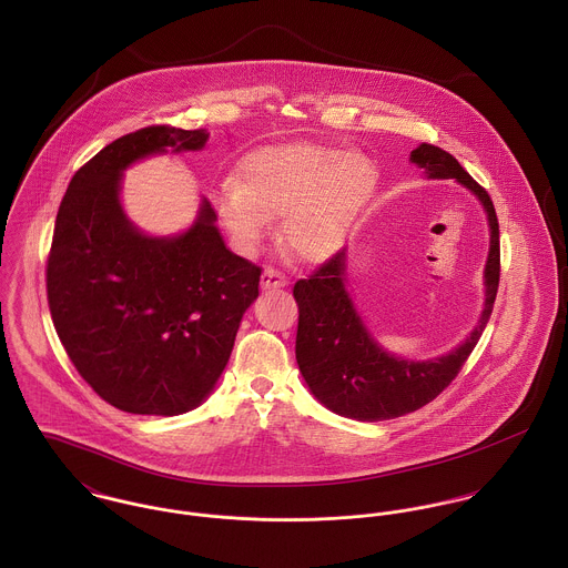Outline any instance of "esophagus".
I'll list each match as a JSON object with an SVG mask.
<instances>
[{
	"instance_id": "34e87169",
	"label": "esophagus",
	"mask_w": 568,
	"mask_h": 568,
	"mask_svg": "<svg viewBox=\"0 0 568 568\" xmlns=\"http://www.w3.org/2000/svg\"><path fill=\"white\" fill-rule=\"evenodd\" d=\"M290 281L285 274H281L278 270L274 267H265L263 274H261V287L263 290H278V287H285Z\"/></svg>"
}]
</instances>
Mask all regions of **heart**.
Masks as SVG:
<instances>
[{
	"mask_svg": "<svg viewBox=\"0 0 568 568\" xmlns=\"http://www.w3.org/2000/svg\"><path fill=\"white\" fill-rule=\"evenodd\" d=\"M377 187V168L362 152L317 143H287L248 154L240 183L217 191V211L248 253L281 217V242L301 261L320 263L346 242Z\"/></svg>",
	"mask_w": 568,
	"mask_h": 568,
	"instance_id": "obj_1",
	"label": "heart"
}]
</instances>
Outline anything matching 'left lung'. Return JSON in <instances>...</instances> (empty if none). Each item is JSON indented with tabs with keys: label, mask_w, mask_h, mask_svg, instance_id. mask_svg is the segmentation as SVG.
Returning a JSON list of instances; mask_svg holds the SVG:
<instances>
[{
	"label": "left lung",
	"mask_w": 568,
	"mask_h": 568,
	"mask_svg": "<svg viewBox=\"0 0 568 568\" xmlns=\"http://www.w3.org/2000/svg\"><path fill=\"white\" fill-rule=\"evenodd\" d=\"M409 161L423 168L429 179H455L484 204L490 224V253L484 272L486 303L477 326L455 351L436 359L412 362L383 351L355 312L344 287L346 251L333 254L310 278H301L294 285V298L298 303V368L324 407L364 423L416 412L448 387L477 346L499 290V220L488 191L475 183L457 159L438 145L420 143Z\"/></svg>",
	"instance_id": "1"
}]
</instances>
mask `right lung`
<instances>
[{"instance_id":"add662e5","label":"right lung","mask_w":568,"mask_h":568,"mask_svg":"<svg viewBox=\"0 0 568 568\" xmlns=\"http://www.w3.org/2000/svg\"><path fill=\"white\" fill-rule=\"evenodd\" d=\"M206 139L174 126L124 134L73 174L59 206L45 270L54 328L80 377L128 414L197 407L258 296L261 267L226 248L209 200L174 237L143 235L120 202L128 165Z\"/></svg>"}]
</instances>
